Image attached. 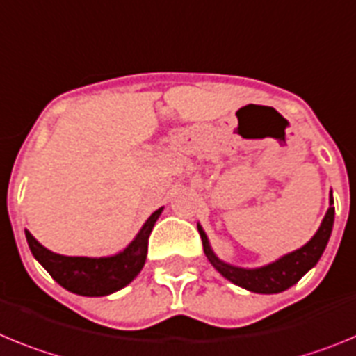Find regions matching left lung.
Instances as JSON below:
<instances>
[{"mask_svg": "<svg viewBox=\"0 0 356 356\" xmlns=\"http://www.w3.org/2000/svg\"><path fill=\"white\" fill-rule=\"evenodd\" d=\"M334 197H332V191H330V207L326 211L325 218H323L318 232L314 234L310 241L305 243L302 248L282 255L280 259L270 262V264L261 266V268H241V266H234L222 261L211 248L209 239H207L200 223H197V227L198 232H200L202 245H204V254H206L207 261L214 266V270L218 273L232 282V284H236V286L252 291V293L277 294L293 287L307 271L312 270L314 266L318 264L326 245H328L332 229H334Z\"/></svg>", "mask_w": 356, "mask_h": 356, "instance_id": "obj_1", "label": "left lung"}]
</instances>
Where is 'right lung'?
<instances>
[{"mask_svg": "<svg viewBox=\"0 0 356 356\" xmlns=\"http://www.w3.org/2000/svg\"><path fill=\"white\" fill-rule=\"evenodd\" d=\"M161 213L163 207L154 211L147 218L136 238L122 252L108 257H70L54 254L40 245L28 230H24V234L33 257L63 289L79 296H108L131 284L142 271L149 248V236Z\"/></svg>", "mask_w": 356, "mask_h": 356, "instance_id": "add662e5", "label": "right lung"}]
</instances>
